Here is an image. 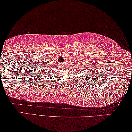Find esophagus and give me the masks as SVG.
Here are the masks:
<instances>
[{
	"label": "esophagus",
	"mask_w": 132,
	"mask_h": 132,
	"mask_svg": "<svg viewBox=\"0 0 132 132\" xmlns=\"http://www.w3.org/2000/svg\"><path fill=\"white\" fill-rule=\"evenodd\" d=\"M59 66L60 67H63V64H62V63H61V64H60L59 65Z\"/></svg>",
	"instance_id": "34e87169"
}]
</instances>
